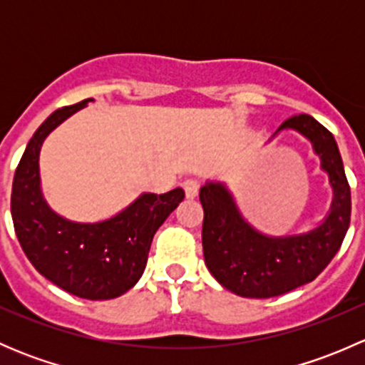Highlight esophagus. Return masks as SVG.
Returning a JSON list of instances; mask_svg holds the SVG:
<instances>
[{
	"instance_id": "esophagus-1",
	"label": "esophagus",
	"mask_w": 365,
	"mask_h": 365,
	"mask_svg": "<svg viewBox=\"0 0 365 365\" xmlns=\"http://www.w3.org/2000/svg\"><path fill=\"white\" fill-rule=\"evenodd\" d=\"M183 190H185V196L189 197V200H194V197L197 196V192H200V183L194 178L185 180V182H183Z\"/></svg>"
}]
</instances>
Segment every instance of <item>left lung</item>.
<instances>
[{
  "instance_id": "8db88e82",
  "label": "left lung",
  "mask_w": 365,
  "mask_h": 365,
  "mask_svg": "<svg viewBox=\"0 0 365 365\" xmlns=\"http://www.w3.org/2000/svg\"><path fill=\"white\" fill-rule=\"evenodd\" d=\"M295 130L312 145L329 175L332 205L325 219L297 235H264L247 222L226 183L208 180L200 190L203 205V254L220 286L245 298L284 295L314 281L339 251L351 215V194L334 135L309 114L277 128Z\"/></svg>"
}]
</instances>
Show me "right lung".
<instances>
[{
	"mask_svg": "<svg viewBox=\"0 0 365 365\" xmlns=\"http://www.w3.org/2000/svg\"><path fill=\"white\" fill-rule=\"evenodd\" d=\"M93 98L54 111L36 128L16 169L12 220L38 274L70 295L109 300L134 288L148 261L153 235L185 197L183 189L143 192L127 208L98 222H76L47 205L40 185V150L47 135Z\"/></svg>",
	"mask_w": 365,
	"mask_h": 365,
	"instance_id": "add662e5",
	"label": "right lung"
}]
</instances>
